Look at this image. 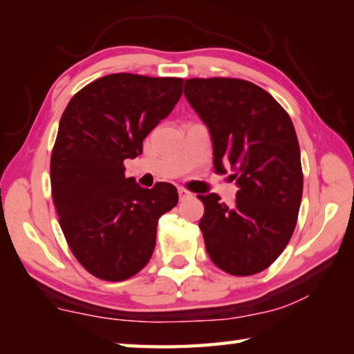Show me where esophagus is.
Returning a JSON list of instances; mask_svg holds the SVG:
<instances>
[{"mask_svg": "<svg viewBox=\"0 0 354 354\" xmlns=\"http://www.w3.org/2000/svg\"><path fill=\"white\" fill-rule=\"evenodd\" d=\"M178 194H179V200H185V198H190V196H192L190 192L183 189V187L178 189Z\"/></svg>", "mask_w": 354, "mask_h": 354, "instance_id": "1", "label": "esophagus"}]
</instances>
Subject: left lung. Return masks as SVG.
I'll return each instance as SVG.
<instances>
[{"label": "left lung", "mask_w": 354, "mask_h": 354, "mask_svg": "<svg viewBox=\"0 0 354 354\" xmlns=\"http://www.w3.org/2000/svg\"><path fill=\"white\" fill-rule=\"evenodd\" d=\"M184 95L211 133L215 170L230 167L239 185L231 206L217 194L198 195L207 254L234 277L259 273L287 247L301 205L303 170L292 120L270 93L236 77H192Z\"/></svg>", "instance_id": "left-lung-1"}]
</instances>
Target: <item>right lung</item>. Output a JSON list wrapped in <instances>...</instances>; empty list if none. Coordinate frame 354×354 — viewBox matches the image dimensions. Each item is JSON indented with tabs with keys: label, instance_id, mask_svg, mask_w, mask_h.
<instances>
[{
	"label": "right lung",
	"instance_id": "right-lung-1",
	"mask_svg": "<svg viewBox=\"0 0 354 354\" xmlns=\"http://www.w3.org/2000/svg\"><path fill=\"white\" fill-rule=\"evenodd\" d=\"M183 95L181 77L113 73L82 87L59 123L51 153V194L71 253L104 281H124L147 266L160 215L178 205L173 184L143 189L124 178V159Z\"/></svg>",
	"mask_w": 354,
	"mask_h": 354
}]
</instances>
